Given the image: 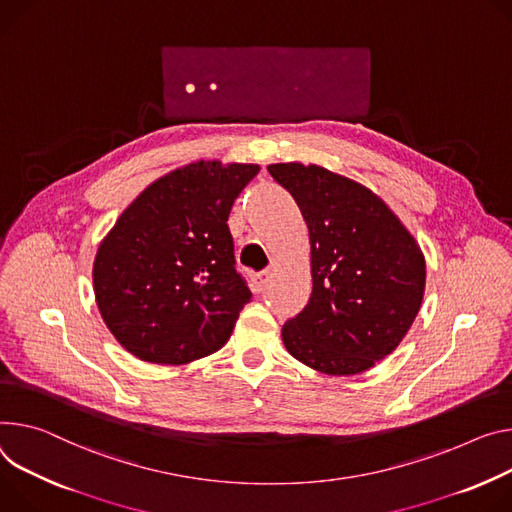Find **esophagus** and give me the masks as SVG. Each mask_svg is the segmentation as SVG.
<instances>
[{
	"label": "esophagus",
	"instance_id": "1",
	"mask_svg": "<svg viewBox=\"0 0 512 512\" xmlns=\"http://www.w3.org/2000/svg\"><path fill=\"white\" fill-rule=\"evenodd\" d=\"M269 277H271V269H263V271H257V273L253 275V282H255L257 292H261V290L267 286Z\"/></svg>",
	"mask_w": 512,
	"mask_h": 512
}]
</instances>
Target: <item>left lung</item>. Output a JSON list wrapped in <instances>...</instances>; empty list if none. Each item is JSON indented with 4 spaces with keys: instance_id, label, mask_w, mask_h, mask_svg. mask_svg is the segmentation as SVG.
Masks as SVG:
<instances>
[{
    "instance_id": "8db88e82",
    "label": "left lung",
    "mask_w": 512,
    "mask_h": 512,
    "mask_svg": "<svg viewBox=\"0 0 512 512\" xmlns=\"http://www.w3.org/2000/svg\"><path fill=\"white\" fill-rule=\"evenodd\" d=\"M310 235L312 294L282 327L292 357L329 376H355L390 355L421 310V247L365 185L318 165L275 163Z\"/></svg>"
}]
</instances>
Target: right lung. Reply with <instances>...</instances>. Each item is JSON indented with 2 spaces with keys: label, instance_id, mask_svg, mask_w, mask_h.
Wrapping results in <instances>:
<instances>
[{
  "label": "right lung",
  "instance_id": "obj_1",
  "mask_svg": "<svg viewBox=\"0 0 512 512\" xmlns=\"http://www.w3.org/2000/svg\"><path fill=\"white\" fill-rule=\"evenodd\" d=\"M257 173L247 163H190L120 214L96 255L94 292L106 327L134 357L181 365L230 339L251 290L226 220Z\"/></svg>",
  "mask_w": 512,
  "mask_h": 512
}]
</instances>
